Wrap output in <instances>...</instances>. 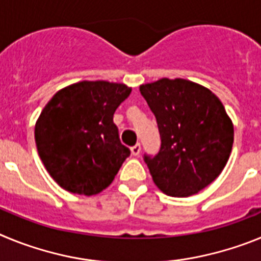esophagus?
<instances>
[{
  "label": "esophagus",
  "mask_w": 261,
  "mask_h": 261,
  "mask_svg": "<svg viewBox=\"0 0 261 261\" xmlns=\"http://www.w3.org/2000/svg\"><path fill=\"white\" fill-rule=\"evenodd\" d=\"M130 153H132V155H135V156L140 155V153H141V145L136 144L135 146L130 147Z\"/></svg>",
  "instance_id": "1"
}]
</instances>
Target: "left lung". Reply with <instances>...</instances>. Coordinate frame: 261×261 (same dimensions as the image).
<instances>
[{"instance_id":"1","label":"left lung","mask_w":261,"mask_h":261,"mask_svg":"<svg viewBox=\"0 0 261 261\" xmlns=\"http://www.w3.org/2000/svg\"><path fill=\"white\" fill-rule=\"evenodd\" d=\"M161 135V150L145 155L153 181L174 197L196 195L222 172L234 125L218 96L192 81L162 78L140 86Z\"/></svg>"}]
</instances>
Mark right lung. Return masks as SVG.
<instances>
[{"label":"right lung","mask_w":261,"mask_h":261,"mask_svg":"<svg viewBox=\"0 0 261 261\" xmlns=\"http://www.w3.org/2000/svg\"><path fill=\"white\" fill-rule=\"evenodd\" d=\"M132 87L108 81H81L59 90L35 124L41 162L53 180L71 193L106 190L129 156L114 124L116 108Z\"/></svg>","instance_id":"1"}]
</instances>
